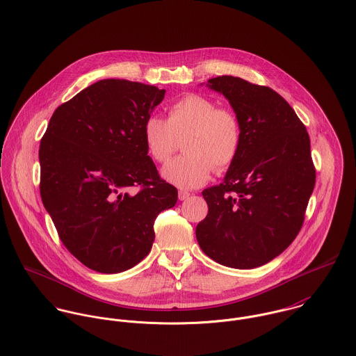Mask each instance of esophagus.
Instances as JSON below:
<instances>
[{
  "label": "esophagus",
  "instance_id": "obj_1",
  "mask_svg": "<svg viewBox=\"0 0 356 356\" xmlns=\"http://www.w3.org/2000/svg\"><path fill=\"white\" fill-rule=\"evenodd\" d=\"M189 196H191V193H189V192H185V191H179V192H178V199H179L181 202H184V200L189 199Z\"/></svg>",
  "mask_w": 356,
  "mask_h": 356
}]
</instances>
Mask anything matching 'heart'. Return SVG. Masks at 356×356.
<instances>
[{
    "label": "heart",
    "mask_w": 356,
    "mask_h": 356,
    "mask_svg": "<svg viewBox=\"0 0 356 356\" xmlns=\"http://www.w3.org/2000/svg\"><path fill=\"white\" fill-rule=\"evenodd\" d=\"M144 143L154 161L163 163L175 151L177 137H185V154L170 160L163 178L181 188L196 189L209 179L212 170L227 171L243 147V126L237 113L218 108L211 99L191 93L172 102L167 120L151 115L143 126Z\"/></svg>",
    "instance_id": "1"
}]
</instances>
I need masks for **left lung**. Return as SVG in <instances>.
<instances>
[{
  "label": "left lung",
  "mask_w": 356,
  "mask_h": 356,
  "mask_svg": "<svg viewBox=\"0 0 356 356\" xmlns=\"http://www.w3.org/2000/svg\"><path fill=\"white\" fill-rule=\"evenodd\" d=\"M243 126V147L225 181L204 189L208 213L196 227L204 254L254 268L282 254L299 234L315 186L309 137L277 92L237 76L208 79Z\"/></svg>",
  "instance_id": "8db88e82"
}]
</instances>
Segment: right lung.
I'll return each instance as SVG.
<instances>
[{"label":"right lung","mask_w":356,"mask_h":356,"mask_svg":"<svg viewBox=\"0 0 356 356\" xmlns=\"http://www.w3.org/2000/svg\"><path fill=\"white\" fill-rule=\"evenodd\" d=\"M164 89L102 79L51 115L40 145L42 203L64 247L115 274L149 254L156 216L178 200L160 178L143 126Z\"/></svg>","instance_id":"obj_1"}]
</instances>
